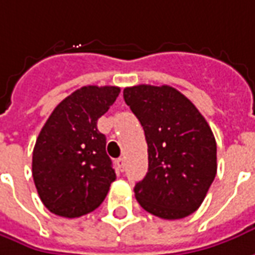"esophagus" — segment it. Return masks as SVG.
<instances>
[{"label": "esophagus", "mask_w": 255, "mask_h": 255, "mask_svg": "<svg viewBox=\"0 0 255 255\" xmlns=\"http://www.w3.org/2000/svg\"><path fill=\"white\" fill-rule=\"evenodd\" d=\"M117 167H119L121 171H124V167H126V160H124V157L117 159Z\"/></svg>", "instance_id": "obj_1"}]
</instances>
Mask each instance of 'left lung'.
<instances>
[{"label":"left lung","mask_w":255,"mask_h":255,"mask_svg":"<svg viewBox=\"0 0 255 255\" xmlns=\"http://www.w3.org/2000/svg\"><path fill=\"white\" fill-rule=\"evenodd\" d=\"M123 95L148 143V173L135 184V198L157 218H186L200 208L216 176L212 129L198 109L171 86L136 85Z\"/></svg>","instance_id":"8db88e82"}]
</instances>
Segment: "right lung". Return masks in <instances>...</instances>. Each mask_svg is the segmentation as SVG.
<instances>
[{
    "label": "right lung",
    "instance_id": "1",
    "mask_svg": "<svg viewBox=\"0 0 255 255\" xmlns=\"http://www.w3.org/2000/svg\"><path fill=\"white\" fill-rule=\"evenodd\" d=\"M119 93L117 86H84L64 99L41 128L33 149L32 173L50 212L79 218L106 198L116 173L98 120Z\"/></svg>",
    "mask_w": 255,
    "mask_h": 255
}]
</instances>
